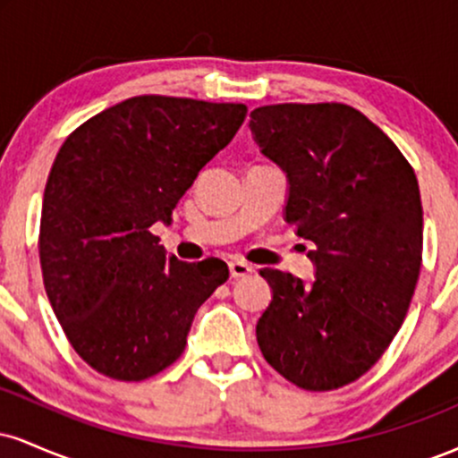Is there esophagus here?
I'll return each instance as SVG.
<instances>
[{"instance_id": "34e87169", "label": "esophagus", "mask_w": 458, "mask_h": 458, "mask_svg": "<svg viewBox=\"0 0 458 458\" xmlns=\"http://www.w3.org/2000/svg\"><path fill=\"white\" fill-rule=\"evenodd\" d=\"M228 267H230V276L233 277H247L251 271H254V267L247 265L243 260H230Z\"/></svg>"}]
</instances>
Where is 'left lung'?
Masks as SVG:
<instances>
[{"instance_id": "left-lung-1", "label": "left lung", "mask_w": 458, "mask_h": 458, "mask_svg": "<svg viewBox=\"0 0 458 458\" xmlns=\"http://www.w3.org/2000/svg\"><path fill=\"white\" fill-rule=\"evenodd\" d=\"M254 141L288 181L284 219L312 241L314 282L262 269L271 303L256 325L265 360L295 386L360 379L401 329L422 265V202L411 165L343 103L265 105Z\"/></svg>"}]
</instances>
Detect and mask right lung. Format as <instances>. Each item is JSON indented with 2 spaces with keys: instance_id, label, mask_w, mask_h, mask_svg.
<instances>
[{
  "instance_id": "add662e5",
  "label": "right lung",
  "mask_w": 458,
  "mask_h": 458,
  "mask_svg": "<svg viewBox=\"0 0 458 458\" xmlns=\"http://www.w3.org/2000/svg\"><path fill=\"white\" fill-rule=\"evenodd\" d=\"M245 114L241 103L146 94L97 114L57 152L40 219L45 291L101 375L141 381L174 364L198 308L228 280L224 260L167 256L148 228L172 222Z\"/></svg>"
}]
</instances>
